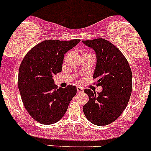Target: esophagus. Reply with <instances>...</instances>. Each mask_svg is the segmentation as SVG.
Masks as SVG:
<instances>
[{
	"label": "esophagus",
	"instance_id": "1",
	"mask_svg": "<svg viewBox=\"0 0 151 151\" xmlns=\"http://www.w3.org/2000/svg\"><path fill=\"white\" fill-rule=\"evenodd\" d=\"M84 91L83 88H80V87H77V92L78 93H82Z\"/></svg>",
	"mask_w": 151,
	"mask_h": 151
}]
</instances>
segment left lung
Masks as SVG:
<instances>
[{"mask_svg": "<svg viewBox=\"0 0 151 151\" xmlns=\"http://www.w3.org/2000/svg\"><path fill=\"white\" fill-rule=\"evenodd\" d=\"M96 52L93 78L102 92L85 89L89 101L83 106L85 117L93 124L106 126L116 121L127 107L132 89V71L122 52L109 41L99 38L83 40Z\"/></svg>", "mask_w": 151, "mask_h": 151, "instance_id": "left-lung-1", "label": "left lung"}]
</instances>
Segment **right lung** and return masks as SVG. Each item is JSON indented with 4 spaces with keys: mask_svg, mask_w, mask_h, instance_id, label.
Here are the masks:
<instances>
[{
    "mask_svg": "<svg viewBox=\"0 0 151 151\" xmlns=\"http://www.w3.org/2000/svg\"><path fill=\"white\" fill-rule=\"evenodd\" d=\"M80 40L60 41L48 40L27 53L19 70L18 86L24 108L42 124H52L63 117L76 87L58 88L52 78L62 70L64 55Z\"/></svg>",
    "mask_w": 151,
    "mask_h": 151,
    "instance_id": "add662e5",
    "label": "right lung"
}]
</instances>
